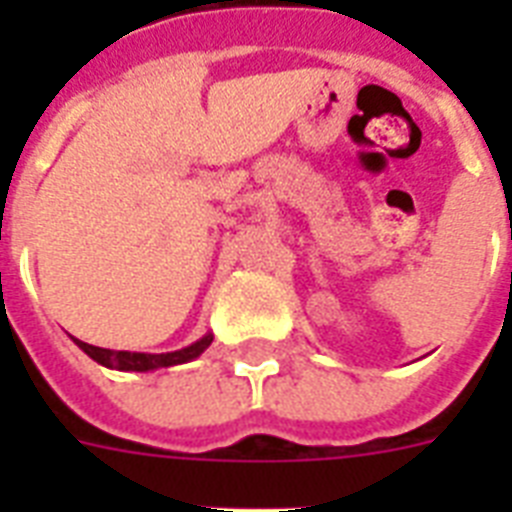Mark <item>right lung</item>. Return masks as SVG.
<instances>
[{
    "label": "right lung",
    "mask_w": 512,
    "mask_h": 512,
    "mask_svg": "<svg viewBox=\"0 0 512 512\" xmlns=\"http://www.w3.org/2000/svg\"><path fill=\"white\" fill-rule=\"evenodd\" d=\"M74 342L92 358V361H98L100 366H108V369H119V372H154V369L188 364V361H193V358H199L201 353L212 345V332H207L204 337L191 342L188 348L172 350V353H138V350L98 348V345L76 340V337Z\"/></svg>",
    "instance_id": "1"
}]
</instances>
